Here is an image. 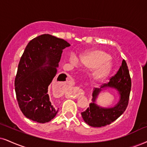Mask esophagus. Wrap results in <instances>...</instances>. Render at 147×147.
<instances>
[{
    "mask_svg": "<svg viewBox=\"0 0 147 147\" xmlns=\"http://www.w3.org/2000/svg\"><path fill=\"white\" fill-rule=\"evenodd\" d=\"M72 94H74V95H77L78 94V91H74V90H73V91H71Z\"/></svg>",
    "mask_w": 147,
    "mask_h": 147,
    "instance_id": "obj_1",
    "label": "esophagus"
}]
</instances>
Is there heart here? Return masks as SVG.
<instances>
[{
	"instance_id": "heart-1",
	"label": "heart",
	"mask_w": 147,
	"mask_h": 147,
	"mask_svg": "<svg viewBox=\"0 0 147 147\" xmlns=\"http://www.w3.org/2000/svg\"><path fill=\"white\" fill-rule=\"evenodd\" d=\"M110 55L98 49H95L83 54L80 58L81 64L85 68L94 70L92 78L95 82H104L109 77L112 70V65L109 61ZM74 64H77L78 59L75 57L71 58Z\"/></svg>"
}]
</instances>
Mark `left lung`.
<instances>
[{"label": "left lung", "mask_w": 147, "mask_h": 147, "mask_svg": "<svg viewBox=\"0 0 147 147\" xmlns=\"http://www.w3.org/2000/svg\"><path fill=\"white\" fill-rule=\"evenodd\" d=\"M131 78L127 65L125 60L115 76L111 78L108 84L101 88H95L92 94V102L89 107L81 113L83 120L86 124L93 127H100L112 123L119 118L126 110L129 101L131 90ZM107 88L117 90L119 95V101L115 106L111 107H102L96 104V101L103 89Z\"/></svg>", "instance_id": "left-lung-1"}]
</instances>
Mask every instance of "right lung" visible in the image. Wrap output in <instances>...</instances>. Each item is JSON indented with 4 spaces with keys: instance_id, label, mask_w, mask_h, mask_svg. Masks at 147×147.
I'll return each mask as SVG.
<instances>
[{
    "instance_id": "1",
    "label": "right lung",
    "mask_w": 147,
    "mask_h": 147,
    "mask_svg": "<svg viewBox=\"0 0 147 147\" xmlns=\"http://www.w3.org/2000/svg\"><path fill=\"white\" fill-rule=\"evenodd\" d=\"M69 46L64 39L44 34L30 41L25 48L18 65L15 90L22 112L30 120L45 123L57 115L59 109L51 104L48 86L57 74L63 50ZM60 75L57 81H64Z\"/></svg>"
}]
</instances>
